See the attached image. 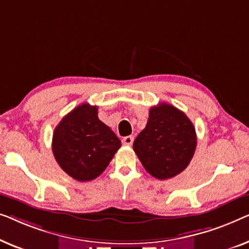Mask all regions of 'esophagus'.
Returning a JSON list of instances; mask_svg holds the SVG:
<instances>
[{"label":"esophagus","mask_w":249,"mask_h":249,"mask_svg":"<svg viewBox=\"0 0 249 249\" xmlns=\"http://www.w3.org/2000/svg\"><path fill=\"white\" fill-rule=\"evenodd\" d=\"M133 141H134V138H133L132 135L125 136V138H123V140H122V142H123V144L125 145H132Z\"/></svg>","instance_id":"obj_1"}]
</instances>
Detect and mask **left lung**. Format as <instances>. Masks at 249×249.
Segmentation results:
<instances>
[{
	"label": "left lung",
	"mask_w": 249,
	"mask_h": 249,
	"mask_svg": "<svg viewBox=\"0 0 249 249\" xmlns=\"http://www.w3.org/2000/svg\"><path fill=\"white\" fill-rule=\"evenodd\" d=\"M196 144L190 118L176 107L161 103L150 108L148 123L136 136L133 149L145 170L163 180L186 169Z\"/></svg>",
	"instance_id": "8db88e82"
}]
</instances>
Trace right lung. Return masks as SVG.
I'll use <instances>...</instances> for the list:
<instances>
[{
  "instance_id": "1",
  "label": "right lung",
  "mask_w": 249,
  "mask_h": 249,
  "mask_svg": "<svg viewBox=\"0 0 249 249\" xmlns=\"http://www.w3.org/2000/svg\"><path fill=\"white\" fill-rule=\"evenodd\" d=\"M121 148L116 134L98 118L97 106L82 104L56 126L52 149L59 167L79 181L97 178Z\"/></svg>"
}]
</instances>
